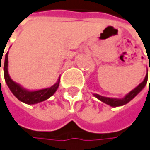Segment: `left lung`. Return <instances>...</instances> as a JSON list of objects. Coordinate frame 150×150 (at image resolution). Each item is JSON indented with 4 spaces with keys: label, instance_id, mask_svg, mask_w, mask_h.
<instances>
[{
    "label": "left lung",
    "instance_id": "8db88e82",
    "mask_svg": "<svg viewBox=\"0 0 150 150\" xmlns=\"http://www.w3.org/2000/svg\"><path fill=\"white\" fill-rule=\"evenodd\" d=\"M150 65V63H149ZM149 71H150V66H149ZM148 80V71L147 73H146V75L144 77V80L139 83V85L137 87H135L134 89H132L131 92H129L127 94L125 95L124 98H109V97H104V96H101L99 94H97V93H93V96L96 97L97 98L98 100H100L101 102L103 103H105L106 104L110 105L111 107L112 108H116V107H121V106H123V105L128 103L130 101H131L134 98H135L138 93H139L142 89H143L146 83H147ZM150 85V82H149Z\"/></svg>",
    "mask_w": 150,
    "mask_h": 150
}]
</instances>
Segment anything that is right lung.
Wrapping results in <instances>:
<instances>
[{"label":"right lung","mask_w":150,"mask_h":150,"mask_svg":"<svg viewBox=\"0 0 150 150\" xmlns=\"http://www.w3.org/2000/svg\"><path fill=\"white\" fill-rule=\"evenodd\" d=\"M8 52L6 54L5 62H4V77H5V80H6L7 86L11 89L12 93L19 101H21L22 103H24L26 104H36V103H38L48 99L50 97L53 95L59 87L60 78L58 79L57 82L53 84L52 86H51L49 88L38 89V90L26 89L24 87H22L19 83H16L11 79V76L9 75V72H8Z\"/></svg>","instance_id":"right-lung-1"}]
</instances>
